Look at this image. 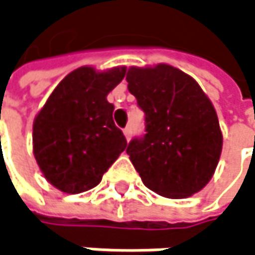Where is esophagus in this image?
I'll return each mask as SVG.
<instances>
[{
    "instance_id": "obj_1",
    "label": "esophagus",
    "mask_w": 255,
    "mask_h": 255,
    "mask_svg": "<svg viewBox=\"0 0 255 255\" xmlns=\"http://www.w3.org/2000/svg\"><path fill=\"white\" fill-rule=\"evenodd\" d=\"M123 133H125V136H126V139L129 141V139H130V136H132V129H130V126H128V128H125V129H123Z\"/></svg>"
}]
</instances>
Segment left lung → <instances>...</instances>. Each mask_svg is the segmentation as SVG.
<instances>
[{
    "mask_svg": "<svg viewBox=\"0 0 255 255\" xmlns=\"http://www.w3.org/2000/svg\"><path fill=\"white\" fill-rule=\"evenodd\" d=\"M128 89L145 113V135L126 152L143 185L166 198L200 192L213 177L223 145L216 110L197 80L170 64L136 67Z\"/></svg>",
    "mask_w": 255,
    "mask_h": 255,
    "instance_id": "1",
    "label": "left lung"
}]
</instances>
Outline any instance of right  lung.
<instances>
[{"label": "right lung", "instance_id": "right-lung-1", "mask_svg": "<svg viewBox=\"0 0 255 255\" xmlns=\"http://www.w3.org/2000/svg\"><path fill=\"white\" fill-rule=\"evenodd\" d=\"M126 67L98 72L83 66L61 80L33 120V155L48 182L66 194L97 186L126 149L107 95Z\"/></svg>", "mask_w": 255, "mask_h": 255}]
</instances>
